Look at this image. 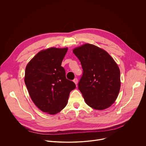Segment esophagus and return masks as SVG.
Wrapping results in <instances>:
<instances>
[{
  "instance_id": "1",
  "label": "esophagus",
  "mask_w": 146,
  "mask_h": 146,
  "mask_svg": "<svg viewBox=\"0 0 146 146\" xmlns=\"http://www.w3.org/2000/svg\"><path fill=\"white\" fill-rule=\"evenodd\" d=\"M73 82L75 83L76 84V85H77V82H78V80H77V78H74V80H73Z\"/></svg>"
}]
</instances>
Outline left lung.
Listing matches in <instances>:
<instances>
[{
    "mask_svg": "<svg viewBox=\"0 0 146 146\" xmlns=\"http://www.w3.org/2000/svg\"><path fill=\"white\" fill-rule=\"evenodd\" d=\"M83 73L78 90L87 105L96 110L109 108L120 90V71L113 58L104 50L85 44L73 50Z\"/></svg>",
    "mask_w": 146,
    "mask_h": 146,
    "instance_id": "8db88e82",
    "label": "left lung"
}]
</instances>
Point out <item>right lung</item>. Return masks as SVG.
I'll use <instances>...</instances> for the list:
<instances>
[{"instance_id": "add662e5", "label": "right lung", "mask_w": 146, "mask_h": 146, "mask_svg": "<svg viewBox=\"0 0 146 146\" xmlns=\"http://www.w3.org/2000/svg\"><path fill=\"white\" fill-rule=\"evenodd\" d=\"M68 48L51 47L37 53L25 69V83L35 105L42 111L55 114L67 105L74 83L66 77L61 66Z\"/></svg>"}]
</instances>
